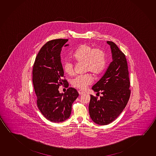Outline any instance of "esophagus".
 Listing matches in <instances>:
<instances>
[{
	"label": "esophagus",
	"mask_w": 156,
	"mask_h": 156,
	"mask_svg": "<svg viewBox=\"0 0 156 156\" xmlns=\"http://www.w3.org/2000/svg\"><path fill=\"white\" fill-rule=\"evenodd\" d=\"M78 93H79V94H80V95H82V94H84L85 92H84V91H82V90H78Z\"/></svg>",
	"instance_id": "obj_1"
}]
</instances>
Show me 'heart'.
I'll return each instance as SVG.
<instances>
[{"instance_id":"b5f03b06","label":"heart","mask_w":156,"mask_h":156,"mask_svg":"<svg viewBox=\"0 0 156 156\" xmlns=\"http://www.w3.org/2000/svg\"><path fill=\"white\" fill-rule=\"evenodd\" d=\"M73 57L78 62H85V71H90L94 74H99L106 65V55L101 48H94L84 44L79 47L73 54ZM64 72L69 76L74 74V65L71 60H66L63 64ZM94 78L90 73L78 75L72 79L71 84L78 89H86L92 83Z\"/></svg>"}]
</instances>
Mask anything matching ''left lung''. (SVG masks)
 <instances>
[{
    "instance_id": "obj_1",
    "label": "left lung",
    "mask_w": 156,
    "mask_h": 156,
    "mask_svg": "<svg viewBox=\"0 0 156 156\" xmlns=\"http://www.w3.org/2000/svg\"><path fill=\"white\" fill-rule=\"evenodd\" d=\"M110 46L112 62L105 74L92 89L97 97L90 95L89 110L92 120L97 124H110L122 112L129 101L131 94L129 90V71L127 61L124 53L112 41H108Z\"/></svg>"
}]
</instances>
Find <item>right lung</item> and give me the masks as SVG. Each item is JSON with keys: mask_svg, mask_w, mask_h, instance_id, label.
Segmentation results:
<instances>
[{"mask_svg": "<svg viewBox=\"0 0 156 156\" xmlns=\"http://www.w3.org/2000/svg\"><path fill=\"white\" fill-rule=\"evenodd\" d=\"M68 39H57L48 41L41 48L35 59L32 71V82L37 104L43 115L51 122H62L68 119L72 105L79 96L77 90L69 87L64 94L58 90L60 85L66 87L69 83L64 77L60 59L62 46Z\"/></svg>", "mask_w": 156, "mask_h": 156, "instance_id": "right-lung-1", "label": "right lung"}]
</instances>
